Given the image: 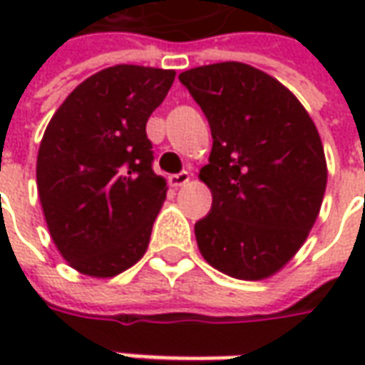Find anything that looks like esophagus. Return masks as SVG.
<instances>
[{"instance_id": "34e87169", "label": "esophagus", "mask_w": 365, "mask_h": 365, "mask_svg": "<svg viewBox=\"0 0 365 365\" xmlns=\"http://www.w3.org/2000/svg\"><path fill=\"white\" fill-rule=\"evenodd\" d=\"M190 180H191V174L190 172H185V170H183V172H180V174H174L168 178V182H170V185H172V187H182V185H185V183L190 182Z\"/></svg>"}]
</instances>
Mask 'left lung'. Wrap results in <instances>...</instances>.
<instances>
[{
    "label": "left lung",
    "instance_id": "obj_1",
    "mask_svg": "<svg viewBox=\"0 0 365 365\" xmlns=\"http://www.w3.org/2000/svg\"><path fill=\"white\" fill-rule=\"evenodd\" d=\"M180 82L205 113L213 148L199 180L213 193L199 252L237 279H264L297 254L327 190L321 136L283 83L242 62L191 68Z\"/></svg>",
    "mask_w": 365,
    "mask_h": 365
}]
</instances>
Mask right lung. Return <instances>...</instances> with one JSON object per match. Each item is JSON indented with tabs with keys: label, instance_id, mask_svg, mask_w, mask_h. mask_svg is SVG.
Returning <instances> with one entry per match:
<instances>
[{
	"label": "right lung",
	"instance_id": "right-lung-1",
	"mask_svg": "<svg viewBox=\"0 0 365 365\" xmlns=\"http://www.w3.org/2000/svg\"><path fill=\"white\" fill-rule=\"evenodd\" d=\"M174 70L105 68L76 88L44 130L36 185L64 260L80 274L113 277L140 260L166 199L154 174L146 120Z\"/></svg>",
	"mask_w": 365,
	"mask_h": 365
}]
</instances>
